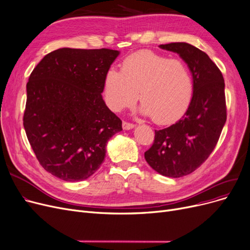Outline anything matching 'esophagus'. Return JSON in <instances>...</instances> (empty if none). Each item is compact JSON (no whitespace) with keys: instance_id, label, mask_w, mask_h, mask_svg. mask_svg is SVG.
I'll return each instance as SVG.
<instances>
[{"instance_id":"1","label":"esophagus","mask_w":250,"mask_h":250,"mask_svg":"<svg viewBox=\"0 0 250 250\" xmlns=\"http://www.w3.org/2000/svg\"><path fill=\"white\" fill-rule=\"evenodd\" d=\"M135 126L134 124H131V123H127V122H123V128L124 129H131Z\"/></svg>"}]
</instances>
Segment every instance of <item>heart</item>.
Instances as JSON below:
<instances>
[{
  "label": "heart",
  "mask_w": 250,
  "mask_h": 250,
  "mask_svg": "<svg viewBox=\"0 0 250 250\" xmlns=\"http://www.w3.org/2000/svg\"><path fill=\"white\" fill-rule=\"evenodd\" d=\"M103 92L106 104L113 111L133 105L139 93L143 102L141 111L151 115L156 124L167 125L187 110L193 95V80L184 61L142 50L125 57L121 71L107 70Z\"/></svg>",
  "instance_id": "heart-1"
}]
</instances>
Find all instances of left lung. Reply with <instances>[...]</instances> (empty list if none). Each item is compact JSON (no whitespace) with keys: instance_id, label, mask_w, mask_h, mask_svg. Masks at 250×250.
<instances>
[{"instance_id":"left-lung-1","label":"left lung","mask_w":250,"mask_h":250,"mask_svg":"<svg viewBox=\"0 0 250 250\" xmlns=\"http://www.w3.org/2000/svg\"><path fill=\"white\" fill-rule=\"evenodd\" d=\"M178 53L192 72L193 96L176 124L155 129L145 152L148 165L162 176L180 178L197 169L213 151L227 119L223 74L208 54L187 42L160 45Z\"/></svg>"}]
</instances>
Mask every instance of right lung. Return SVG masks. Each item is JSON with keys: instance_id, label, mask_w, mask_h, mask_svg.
Returning <instances> with one entry per match:
<instances>
[{"instance_id": "add662e5", "label": "right lung", "mask_w": 250, "mask_h": 250, "mask_svg": "<svg viewBox=\"0 0 250 250\" xmlns=\"http://www.w3.org/2000/svg\"><path fill=\"white\" fill-rule=\"evenodd\" d=\"M118 54L62 48L47 54L30 73L23 125L40 165L53 176L88 179L102 165L107 141L123 129L101 95Z\"/></svg>"}]
</instances>
